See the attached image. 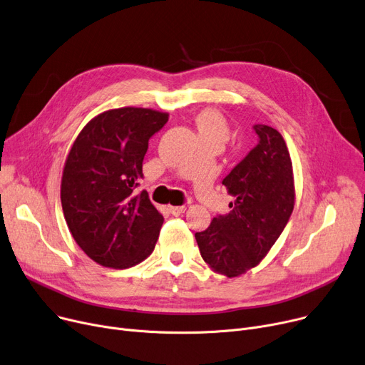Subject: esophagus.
Masks as SVG:
<instances>
[{
	"label": "esophagus",
	"instance_id": "esophagus-1",
	"mask_svg": "<svg viewBox=\"0 0 365 365\" xmlns=\"http://www.w3.org/2000/svg\"><path fill=\"white\" fill-rule=\"evenodd\" d=\"M168 211L172 212L173 215H180V214H183V212L186 211V207H183V205H180V207H178V205H176V207L170 205V207H168Z\"/></svg>",
	"mask_w": 365,
	"mask_h": 365
}]
</instances>
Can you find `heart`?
Masks as SVG:
<instances>
[{"instance_id": "b5f03b06", "label": "heart", "mask_w": 365, "mask_h": 365, "mask_svg": "<svg viewBox=\"0 0 365 365\" xmlns=\"http://www.w3.org/2000/svg\"><path fill=\"white\" fill-rule=\"evenodd\" d=\"M195 125L201 142H215L223 147L230 138L229 121L222 111L204 108L195 115Z\"/></svg>"}]
</instances>
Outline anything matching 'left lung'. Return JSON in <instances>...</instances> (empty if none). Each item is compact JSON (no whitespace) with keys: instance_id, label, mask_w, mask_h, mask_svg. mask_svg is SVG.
Returning <instances> with one entry per match:
<instances>
[{"instance_id":"obj_1","label":"left lung","mask_w":365,"mask_h":365,"mask_svg":"<svg viewBox=\"0 0 365 365\" xmlns=\"http://www.w3.org/2000/svg\"><path fill=\"white\" fill-rule=\"evenodd\" d=\"M259 140L223 179L235 198L229 214L214 217L210 227L195 233L210 269L237 277L258 265L276 244L295 207V180L283 136L255 125Z\"/></svg>"}]
</instances>
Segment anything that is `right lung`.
Instances as JSON below:
<instances>
[{"label": "right lung", "instance_id": "obj_1", "mask_svg": "<svg viewBox=\"0 0 365 365\" xmlns=\"http://www.w3.org/2000/svg\"><path fill=\"white\" fill-rule=\"evenodd\" d=\"M168 120L153 108L121 107L89 120L67 154L61 207L68 230L96 264L129 269L155 248L163 214L148 192L135 195L150 138Z\"/></svg>", "mask_w": 365, "mask_h": 365}]
</instances>
